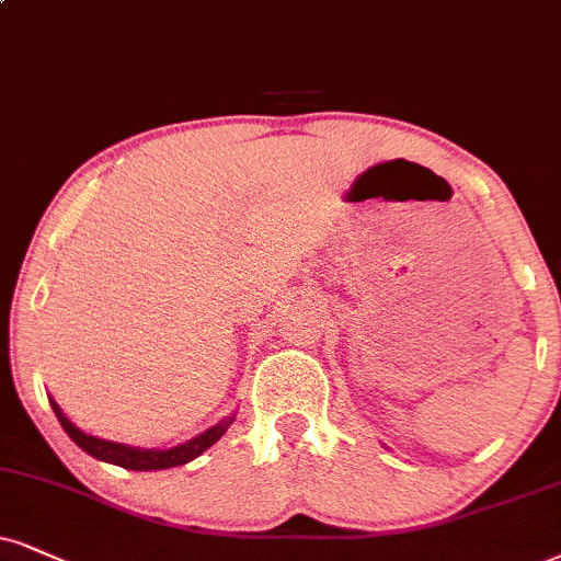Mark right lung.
Instances as JSON below:
<instances>
[{
	"label": "right lung",
	"instance_id": "1",
	"mask_svg": "<svg viewBox=\"0 0 561 561\" xmlns=\"http://www.w3.org/2000/svg\"><path fill=\"white\" fill-rule=\"evenodd\" d=\"M51 408H54V413H57L61 428H65L69 437H72L75 445L85 449V453L93 455V458L114 462V466L127 468V471H161V468L184 466V462L195 460L197 455H203L210 445H216V442L224 437V432L228 426H231V421H233L231 416H228V419L220 421L218 426L207 428L205 434H199V437L184 442V445H179V447H171V449H137V447L119 445V442H106V439H99V437H90V434L80 432V428L75 426L72 421L65 416V413H61V408L54 403V400H51Z\"/></svg>",
	"mask_w": 561,
	"mask_h": 561
}]
</instances>
